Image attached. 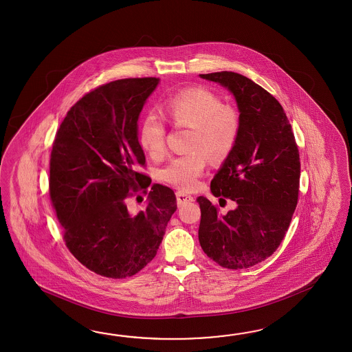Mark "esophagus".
<instances>
[{
	"mask_svg": "<svg viewBox=\"0 0 352 352\" xmlns=\"http://www.w3.org/2000/svg\"><path fill=\"white\" fill-rule=\"evenodd\" d=\"M176 199H177L179 206H182V205H185V204H190V202L195 201L194 196L187 194L185 191H177V192H176Z\"/></svg>",
	"mask_w": 352,
	"mask_h": 352,
	"instance_id": "1",
	"label": "esophagus"
}]
</instances>
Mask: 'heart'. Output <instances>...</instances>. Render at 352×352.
Listing matches in <instances>:
<instances>
[{"label":"heart","mask_w":352,"mask_h":352,"mask_svg":"<svg viewBox=\"0 0 352 352\" xmlns=\"http://www.w3.org/2000/svg\"><path fill=\"white\" fill-rule=\"evenodd\" d=\"M166 111L177 127L192 129L187 146L192 151L173 158L162 170V177L175 186L191 190L206 167V155L214 161H223L235 148L241 128L239 113L206 88L179 91L166 102ZM138 138L151 157H164L167 151L165 120L157 113H148L141 123Z\"/></svg>","instance_id":"1"}]
</instances>
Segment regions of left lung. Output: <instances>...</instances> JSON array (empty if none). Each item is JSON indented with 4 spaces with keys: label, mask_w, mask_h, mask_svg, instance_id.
<instances>
[{
    "label": "left lung",
    "mask_w": 352,
    "mask_h": 352,
    "mask_svg": "<svg viewBox=\"0 0 352 352\" xmlns=\"http://www.w3.org/2000/svg\"><path fill=\"white\" fill-rule=\"evenodd\" d=\"M232 91L240 112L239 140L211 181V192L236 209L220 214L206 197L199 241L205 254L228 270H247L273 254L298 202V146L285 109L267 90L232 72L200 74Z\"/></svg>",
    "instance_id": "obj_1"
}]
</instances>
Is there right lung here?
Here are the masks:
<instances>
[{"mask_svg": "<svg viewBox=\"0 0 352 352\" xmlns=\"http://www.w3.org/2000/svg\"><path fill=\"white\" fill-rule=\"evenodd\" d=\"M157 78H128L99 85L61 122L50 156L49 191L69 252L103 277H132L157 254L177 209L170 187L140 173L146 157L137 120ZM148 194L135 216L126 202Z\"/></svg>", "mask_w": 352, "mask_h": 352, "instance_id": "obj_1", "label": "right lung"}]
</instances>
